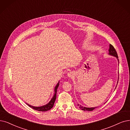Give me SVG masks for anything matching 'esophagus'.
Here are the masks:
<instances>
[{
    "label": "esophagus",
    "mask_w": 130,
    "mask_h": 130,
    "mask_svg": "<svg viewBox=\"0 0 130 130\" xmlns=\"http://www.w3.org/2000/svg\"><path fill=\"white\" fill-rule=\"evenodd\" d=\"M73 75H74V74L72 73V72H68V73L67 74V76H68L69 77H72V76H73Z\"/></svg>",
    "instance_id": "esophagus-1"
}]
</instances>
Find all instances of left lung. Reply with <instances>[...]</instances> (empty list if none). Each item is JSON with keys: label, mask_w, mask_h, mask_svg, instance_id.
Listing matches in <instances>:
<instances>
[{"label": "left lung", "mask_w": 130, "mask_h": 130, "mask_svg": "<svg viewBox=\"0 0 130 130\" xmlns=\"http://www.w3.org/2000/svg\"><path fill=\"white\" fill-rule=\"evenodd\" d=\"M109 52H108V54L109 55H111V56H115L116 58V59H117L118 60V64H119V60H118V55H117V53L116 52V51L115 50V49L114 48V47H113V46L111 44L109 45ZM118 81H117V83H118ZM115 87V89H116ZM78 106H79V104H78ZM96 107H91V108H87V107H83V106H82L80 105H79V108L80 109H81L82 110H84V111H92L95 108H96Z\"/></svg>", "instance_id": "left-lung-1"}]
</instances>
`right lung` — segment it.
Instances as JSON below:
<instances>
[{
  "label": "right lung",
  "mask_w": 130,
  "mask_h": 130,
  "mask_svg": "<svg viewBox=\"0 0 130 130\" xmlns=\"http://www.w3.org/2000/svg\"><path fill=\"white\" fill-rule=\"evenodd\" d=\"M59 81L58 83V84H56V85L55 86V88H54V95L53 96L52 98L51 99V100H50V101L46 104L45 105L40 106V107H35V106H32L31 105H30L29 104H28L27 103H26L31 108L37 110V111H46L50 110L51 108H52V107L54 106L55 101L56 100V93H57V90H58V88L59 86Z\"/></svg>",
  "instance_id": "right-lung-1"
}]
</instances>
